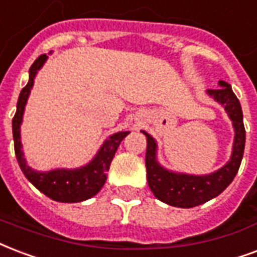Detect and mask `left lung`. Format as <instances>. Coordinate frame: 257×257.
Segmentation results:
<instances>
[{
  "label": "left lung",
  "instance_id": "left-lung-1",
  "mask_svg": "<svg viewBox=\"0 0 257 257\" xmlns=\"http://www.w3.org/2000/svg\"><path fill=\"white\" fill-rule=\"evenodd\" d=\"M221 87L209 89V95L225 107L234 128V143L230 160L210 175H186L164 170L156 162V143L147 132V181L151 191L162 202L176 207H194L217 197L228 187L237 174L245 147V128L242 122L241 105L230 85L220 81Z\"/></svg>",
  "mask_w": 257,
  "mask_h": 257
}]
</instances>
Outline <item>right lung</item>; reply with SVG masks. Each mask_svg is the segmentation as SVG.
<instances>
[{"label":"right lung","mask_w":257,"mask_h":257,"mask_svg":"<svg viewBox=\"0 0 257 257\" xmlns=\"http://www.w3.org/2000/svg\"><path fill=\"white\" fill-rule=\"evenodd\" d=\"M47 60V55H40L35 60V63L29 68V81L24 89L20 93L17 101V110L12 120V129H13V140H15V152L21 171L24 172L31 183L39 191L46 194L47 197L58 202H82L91 198L102 189L106 181V172L109 171L111 160L115 151L120 146L129 132L114 133L113 136L103 143L101 150L98 151L97 156L89 164L76 170H52L50 172H37L29 167L24 159V155L21 151V140H20V125L23 120L25 103L33 86V79L36 72L42 67Z\"/></svg>","instance_id":"add662e5"}]
</instances>
